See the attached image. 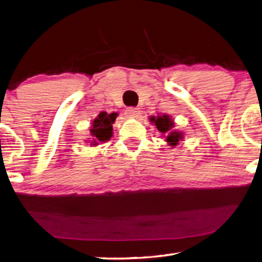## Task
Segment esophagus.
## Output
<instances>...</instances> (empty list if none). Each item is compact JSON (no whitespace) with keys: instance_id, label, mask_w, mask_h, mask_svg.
<instances>
[{"instance_id":"1","label":"esophagus","mask_w":262,"mask_h":262,"mask_svg":"<svg viewBox=\"0 0 262 262\" xmlns=\"http://www.w3.org/2000/svg\"><path fill=\"white\" fill-rule=\"evenodd\" d=\"M141 113L139 108H135V107H128L126 110V115L128 118H137L139 117Z\"/></svg>"}]
</instances>
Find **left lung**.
I'll return each instance as SVG.
<instances>
[{
	"instance_id": "1",
	"label": "left lung",
	"mask_w": 262,
	"mask_h": 262,
	"mask_svg": "<svg viewBox=\"0 0 262 262\" xmlns=\"http://www.w3.org/2000/svg\"><path fill=\"white\" fill-rule=\"evenodd\" d=\"M150 121L155 123L157 127V129L163 133V134H166V142L172 147H174L179 143V141L183 139V134L180 132L171 130L172 128L174 127V122L172 121V119L168 117V115H158V117H151L150 118Z\"/></svg>"
}]
</instances>
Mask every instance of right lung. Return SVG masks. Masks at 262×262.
Here are the masks:
<instances>
[{
	"instance_id": "obj_1",
	"label": "right lung",
	"mask_w": 262,
	"mask_h": 262,
	"mask_svg": "<svg viewBox=\"0 0 262 262\" xmlns=\"http://www.w3.org/2000/svg\"><path fill=\"white\" fill-rule=\"evenodd\" d=\"M117 113L107 114L106 112H101L98 118H96L92 122L91 135L94 136V141L91 142L94 145H97L99 142H106L111 139L113 130V123L117 118Z\"/></svg>"
}]
</instances>
